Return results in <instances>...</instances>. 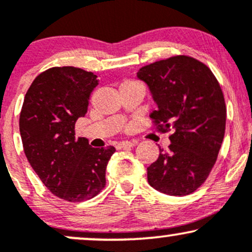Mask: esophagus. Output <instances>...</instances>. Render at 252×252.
Masks as SVG:
<instances>
[{
  "mask_svg": "<svg viewBox=\"0 0 252 252\" xmlns=\"http://www.w3.org/2000/svg\"><path fill=\"white\" fill-rule=\"evenodd\" d=\"M135 143L130 142V141H123V142H120L116 144L117 149H123V148H130V147H134Z\"/></svg>",
  "mask_w": 252,
  "mask_h": 252,
  "instance_id": "esophagus-1",
  "label": "esophagus"
}]
</instances>
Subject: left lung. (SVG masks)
I'll return each mask as SVG.
<instances>
[{
    "label": "left lung",
    "instance_id": "obj_1",
    "mask_svg": "<svg viewBox=\"0 0 252 252\" xmlns=\"http://www.w3.org/2000/svg\"><path fill=\"white\" fill-rule=\"evenodd\" d=\"M158 110L156 129L169 136L168 152L147 168L150 186L168 195H189L204 184L215 166L226 124V105L218 80L205 63L175 56L137 72Z\"/></svg>",
    "mask_w": 252,
    "mask_h": 252
}]
</instances>
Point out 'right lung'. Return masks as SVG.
Segmentation results:
<instances>
[{
    "label": "right lung",
    "mask_w": 252,
    "mask_h": 252,
    "mask_svg": "<svg viewBox=\"0 0 252 252\" xmlns=\"http://www.w3.org/2000/svg\"><path fill=\"white\" fill-rule=\"evenodd\" d=\"M97 76L73 66L52 67L33 80L20 114V134L28 162L58 198L79 202L105 187L112 146L92 148L76 137L77 120L88 112Z\"/></svg>",
    "instance_id": "obj_1"
}]
</instances>
